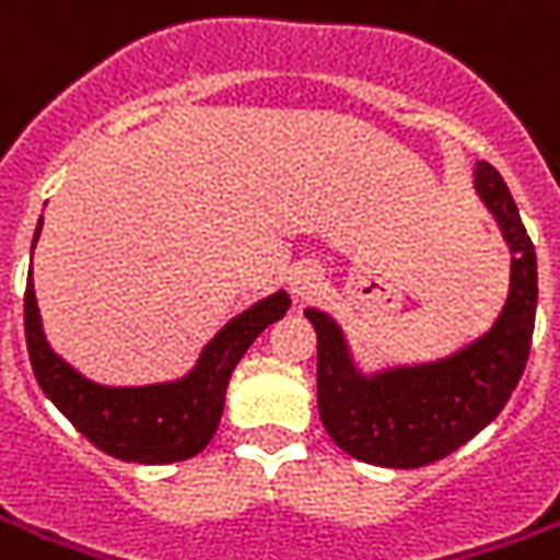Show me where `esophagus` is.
<instances>
[{"label":"esophagus","instance_id":"1","mask_svg":"<svg viewBox=\"0 0 560 560\" xmlns=\"http://www.w3.org/2000/svg\"><path fill=\"white\" fill-rule=\"evenodd\" d=\"M318 281H322V276H318L315 266H296L294 272H291V291L303 300V296L315 294Z\"/></svg>","mask_w":560,"mask_h":560}]
</instances>
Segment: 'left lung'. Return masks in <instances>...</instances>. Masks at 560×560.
Listing matches in <instances>:
<instances>
[{
  "mask_svg": "<svg viewBox=\"0 0 560 560\" xmlns=\"http://www.w3.org/2000/svg\"><path fill=\"white\" fill-rule=\"evenodd\" d=\"M475 192L500 223L512 276L493 328L451 355L395 364L374 374L355 368L340 325L306 310L318 337V413L337 447L383 469H420L444 459L500 417L530 355L536 322V250L500 171L478 162Z\"/></svg>",
  "mask_w": 560,
  "mask_h": 560,
  "instance_id": "8db88e82",
  "label": "left lung"
}]
</instances>
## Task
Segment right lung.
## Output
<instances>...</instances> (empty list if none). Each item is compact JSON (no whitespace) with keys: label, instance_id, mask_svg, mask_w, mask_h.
I'll return each instance as SVG.
<instances>
[{"label":"right lung","instance_id":"right-lung-1","mask_svg":"<svg viewBox=\"0 0 560 560\" xmlns=\"http://www.w3.org/2000/svg\"><path fill=\"white\" fill-rule=\"evenodd\" d=\"M39 232L42 220L36 223L33 248ZM288 306L291 296L276 291L238 312L217 330L214 340L201 349L192 371L180 380L150 386H104L79 374L48 346L30 272L24 294L26 352L42 392L94 447L125 463L165 466L189 459L208 447L223 417L226 386L235 364L272 322H279Z\"/></svg>","mask_w":560,"mask_h":560}]
</instances>
